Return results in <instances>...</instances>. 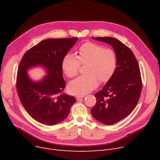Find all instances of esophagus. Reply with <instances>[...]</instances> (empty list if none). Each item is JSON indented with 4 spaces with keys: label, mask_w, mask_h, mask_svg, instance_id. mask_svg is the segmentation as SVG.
I'll use <instances>...</instances> for the list:
<instances>
[{
    "label": "esophagus",
    "mask_w": 160,
    "mask_h": 160,
    "mask_svg": "<svg viewBox=\"0 0 160 160\" xmlns=\"http://www.w3.org/2000/svg\"><path fill=\"white\" fill-rule=\"evenodd\" d=\"M84 97H85L84 95H78V96H77V100H80V99L83 98H84Z\"/></svg>",
    "instance_id": "1"
}]
</instances>
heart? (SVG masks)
<instances>
[{
	"mask_svg": "<svg viewBox=\"0 0 160 160\" xmlns=\"http://www.w3.org/2000/svg\"><path fill=\"white\" fill-rule=\"evenodd\" d=\"M86 65V75L72 80L68 86L70 93L83 95L89 93L98 85V80L106 82L113 75L117 64L115 52L110 48L87 42L80 46L76 56L66 54L62 60V67L68 77L77 74L80 65Z\"/></svg>",
	"mask_w": 160,
	"mask_h": 160,
	"instance_id": "heart-1",
	"label": "heart"
}]
</instances>
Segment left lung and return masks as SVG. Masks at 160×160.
<instances>
[{"label":"left lung","instance_id":"obj_1","mask_svg":"<svg viewBox=\"0 0 160 160\" xmlns=\"http://www.w3.org/2000/svg\"><path fill=\"white\" fill-rule=\"evenodd\" d=\"M92 39L111 45L117 56L116 70L95 94L97 102L91 110L97 121L111 125L125 118L136 106L142 89L140 69L132 50L119 40L111 37Z\"/></svg>","mask_w":160,"mask_h":160}]
</instances>
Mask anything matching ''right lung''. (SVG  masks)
I'll return each instance as SVG.
<instances>
[{
    "label": "right lung",
    "instance_id": "1",
    "mask_svg": "<svg viewBox=\"0 0 160 160\" xmlns=\"http://www.w3.org/2000/svg\"><path fill=\"white\" fill-rule=\"evenodd\" d=\"M78 38L47 39L30 48L22 58L17 76V91L25 110L36 121L48 126L60 123L69 115L77 100L63 93L65 82L62 62ZM44 68L46 76L33 81L31 68Z\"/></svg>",
    "mask_w": 160,
    "mask_h": 160
}]
</instances>
